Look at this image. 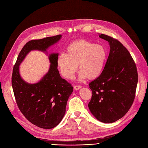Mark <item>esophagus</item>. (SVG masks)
I'll return each mask as SVG.
<instances>
[{
  "label": "esophagus",
  "mask_w": 148,
  "mask_h": 148,
  "mask_svg": "<svg viewBox=\"0 0 148 148\" xmlns=\"http://www.w3.org/2000/svg\"><path fill=\"white\" fill-rule=\"evenodd\" d=\"M81 86L80 85H75L74 86V88L75 89V90H79V89H80V88H81Z\"/></svg>",
  "instance_id": "esophagus-1"
}]
</instances>
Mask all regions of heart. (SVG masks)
I'll use <instances>...</instances> for the list:
<instances>
[{
  "label": "heart",
  "instance_id": "heart-1",
  "mask_svg": "<svg viewBox=\"0 0 148 148\" xmlns=\"http://www.w3.org/2000/svg\"><path fill=\"white\" fill-rule=\"evenodd\" d=\"M107 57L106 48L102 45L86 40L71 43L67 52L62 53L57 58V66L64 78L72 79L77 70L80 80L97 77L102 72Z\"/></svg>",
  "mask_w": 148,
  "mask_h": 148
}]
</instances>
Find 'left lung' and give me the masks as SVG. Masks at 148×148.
<instances>
[{
  "instance_id": "left-lung-1",
  "label": "left lung",
  "mask_w": 148,
  "mask_h": 148,
  "mask_svg": "<svg viewBox=\"0 0 148 148\" xmlns=\"http://www.w3.org/2000/svg\"><path fill=\"white\" fill-rule=\"evenodd\" d=\"M99 36L109 42L110 53L101 74L89 84L91 113L99 121L112 123L123 118L134 101L138 73L136 64L121 42L104 34Z\"/></svg>"
}]
</instances>
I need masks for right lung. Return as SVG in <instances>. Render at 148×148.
<instances>
[{"label":"right lung","instance_id":"1","mask_svg":"<svg viewBox=\"0 0 148 148\" xmlns=\"http://www.w3.org/2000/svg\"><path fill=\"white\" fill-rule=\"evenodd\" d=\"M61 37L58 35L27 42L19 53L13 69L12 85L19 109L28 121L42 129H52L61 122L73 86L60 75L57 63L58 53L49 56L51 65L48 73L35 84L22 79L19 66L30 51H46Z\"/></svg>","mask_w":148,"mask_h":148}]
</instances>
